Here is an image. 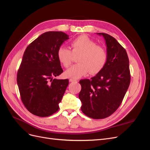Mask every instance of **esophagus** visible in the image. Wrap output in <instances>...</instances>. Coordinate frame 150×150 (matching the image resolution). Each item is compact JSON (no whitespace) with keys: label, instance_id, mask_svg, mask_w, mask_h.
I'll return each mask as SVG.
<instances>
[{"label":"esophagus","instance_id":"34e87169","mask_svg":"<svg viewBox=\"0 0 150 150\" xmlns=\"http://www.w3.org/2000/svg\"><path fill=\"white\" fill-rule=\"evenodd\" d=\"M69 81H70V82H71V83H77L78 82V80H76V79H69Z\"/></svg>","mask_w":150,"mask_h":150}]
</instances>
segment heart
Here are the masks:
<instances>
[{
  "mask_svg": "<svg viewBox=\"0 0 150 150\" xmlns=\"http://www.w3.org/2000/svg\"><path fill=\"white\" fill-rule=\"evenodd\" d=\"M72 51L69 49L61 46L57 50V57L65 67L72 62L73 55H79L77 61L79 63L72 66L65 74L68 78H79L89 72L96 74L100 72L106 64L107 52L101 46L96 45V42L87 36L82 35L71 42Z\"/></svg>",
  "mask_w": 150,
  "mask_h": 150,
  "instance_id": "obj_1",
  "label": "heart"
}]
</instances>
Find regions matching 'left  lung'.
Segmentation results:
<instances>
[{"label":"left lung","mask_w":150,"mask_h":150,"mask_svg":"<svg viewBox=\"0 0 150 150\" xmlns=\"http://www.w3.org/2000/svg\"><path fill=\"white\" fill-rule=\"evenodd\" d=\"M106 41L107 61L91 79L80 80L81 111L93 119H104L119 108L130 84L129 59L126 50L111 35L97 33Z\"/></svg>","instance_id":"left-lung-1"}]
</instances>
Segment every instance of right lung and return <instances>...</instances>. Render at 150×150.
<instances>
[{
    "instance_id": "obj_1",
    "label": "right lung",
    "mask_w": 150,
    "mask_h": 150,
    "mask_svg": "<svg viewBox=\"0 0 150 150\" xmlns=\"http://www.w3.org/2000/svg\"><path fill=\"white\" fill-rule=\"evenodd\" d=\"M69 35L59 31L44 33L27 47L17 72L21 100L30 112L46 117L57 112L69 80L53 79L63 70L57 50Z\"/></svg>"
}]
</instances>
